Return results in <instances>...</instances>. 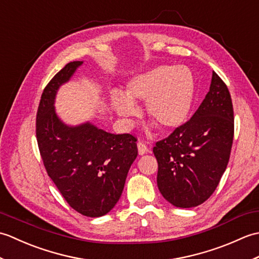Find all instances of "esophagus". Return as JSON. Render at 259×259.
<instances>
[{"instance_id":"esophagus-1","label":"esophagus","mask_w":259,"mask_h":259,"mask_svg":"<svg viewBox=\"0 0 259 259\" xmlns=\"http://www.w3.org/2000/svg\"><path fill=\"white\" fill-rule=\"evenodd\" d=\"M137 146H138L139 155H145V153L149 152V148H148V146L145 144L144 141H138V144H137Z\"/></svg>"}]
</instances>
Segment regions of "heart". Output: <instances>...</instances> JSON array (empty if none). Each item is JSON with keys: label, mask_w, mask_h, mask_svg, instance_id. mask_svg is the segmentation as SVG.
<instances>
[{"label": "heart", "mask_w": 259, "mask_h": 259, "mask_svg": "<svg viewBox=\"0 0 259 259\" xmlns=\"http://www.w3.org/2000/svg\"><path fill=\"white\" fill-rule=\"evenodd\" d=\"M195 83L190 71L161 65L131 79L124 96L113 93L111 101L119 115L131 120L138 114L134 103L146 102V112L164 130L183 124L190 111Z\"/></svg>", "instance_id": "1"}]
</instances>
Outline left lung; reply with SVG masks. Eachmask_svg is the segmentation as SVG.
I'll list each match as a JSON object with an SVG mask.
<instances>
[{
  "instance_id": "left-lung-1",
  "label": "left lung",
  "mask_w": 259,
  "mask_h": 259,
  "mask_svg": "<svg viewBox=\"0 0 259 259\" xmlns=\"http://www.w3.org/2000/svg\"><path fill=\"white\" fill-rule=\"evenodd\" d=\"M234 140V109L226 83L212 72L210 89L197 111L153 147L157 184L179 208L201 205L221 181Z\"/></svg>"
}]
</instances>
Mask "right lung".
Returning a JSON list of instances; mask_svg holds the SVG:
<instances>
[{
    "label": "right lung",
    "instance_id": "add662e5",
    "mask_svg": "<svg viewBox=\"0 0 259 259\" xmlns=\"http://www.w3.org/2000/svg\"><path fill=\"white\" fill-rule=\"evenodd\" d=\"M81 64L68 63L47 84L35 133L43 164L65 201L83 216L100 217L118 202L138 148L130 134H109L89 122L69 126L58 118L57 91Z\"/></svg>",
    "mask_w": 259,
    "mask_h": 259
}]
</instances>
